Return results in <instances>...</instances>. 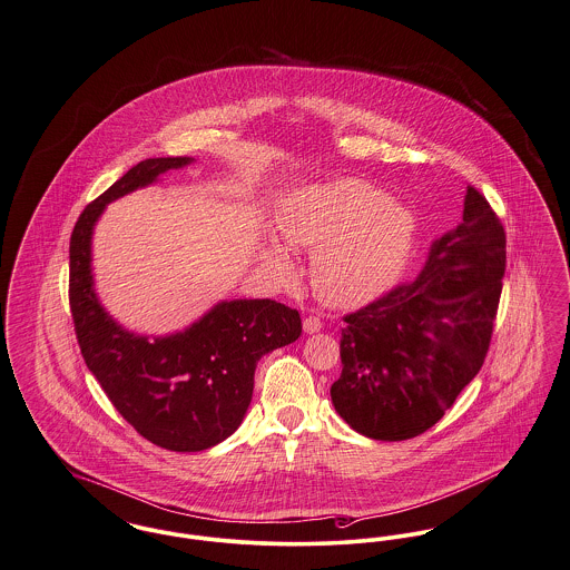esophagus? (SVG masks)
I'll return each mask as SVG.
<instances>
[{
    "instance_id": "obj_1",
    "label": "esophagus",
    "mask_w": 570,
    "mask_h": 570,
    "mask_svg": "<svg viewBox=\"0 0 570 570\" xmlns=\"http://www.w3.org/2000/svg\"><path fill=\"white\" fill-rule=\"evenodd\" d=\"M321 327H323L321 318H316V316H305L303 318V332L305 334H316V332H321Z\"/></svg>"
}]
</instances>
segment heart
<instances>
[{"label":"heart","mask_w":570,"mask_h":570,"mask_svg":"<svg viewBox=\"0 0 570 570\" xmlns=\"http://www.w3.org/2000/svg\"><path fill=\"white\" fill-rule=\"evenodd\" d=\"M282 236L314 249L312 284L334 307H360L385 295L411 261L417 222L409 206L360 178H332L293 189L279 206ZM265 265L293 275L288 252L271 243Z\"/></svg>","instance_id":"heart-1"}]
</instances>
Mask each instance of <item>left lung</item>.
Returning <instances> with one entry per match:
<instances>
[{
  "mask_svg": "<svg viewBox=\"0 0 570 570\" xmlns=\"http://www.w3.org/2000/svg\"><path fill=\"white\" fill-rule=\"evenodd\" d=\"M503 271L502 222L468 187L463 222L433 240L420 275L344 316L332 385L340 417L376 441L435 426L484 364Z\"/></svg>",
  "mask_w": 570,
  "mask_h": 570,
  "instance_id": "obj_1",
  "label": "left lung"
}]
</instances>
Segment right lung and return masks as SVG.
<instances>
[{"label":"right lung","mask_w":570,"mask_h":570,"mask_svg":"<svg viewBox=\"0 0 570 570\" xmlns=\"http://www.w3.org/2000/svg\"><path fill=\"white\" fill-rule=\"evenodd\" d=\"M191 161H139L83 208L70 235L68 302L86 366L135 431L171 452H200L233 435L252 402L258 360L302 335L299 312L273 299L219 302L161 337L127 332L105 312L92 277V233L105 206Z\"/></svg>","instance_id":"add662e5"}]
</instances>
